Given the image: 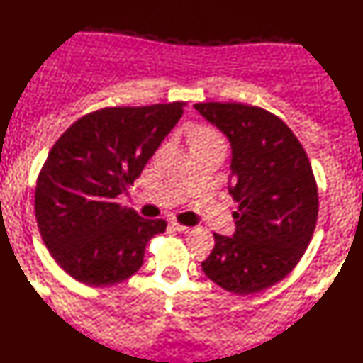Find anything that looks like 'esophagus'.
Segmentation results:
<instances>
[{
    "label": "esophagus",
    "mask_w": 363,
    "mask_h": 363,
    "mask_svg": "<svg viewBox=\"0 0 363 363\" xmlns=\"http://www.w3.org/2000/svg\"><path fill=\"white\" fill-rule=\"evenodd\" d=\"M172 228L176 229V231L182 233V235H189L192 229L189 226H184V224H179V223H172Z\"/></svg>",
    "instance_id": "34e87169"
}]
</instances>
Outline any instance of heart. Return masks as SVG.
<instances>
[{
	"instance_id": "1",
	"label": "heart",
	"mask_w": 363,
	"mask_h": 363,
	"mask_svg": "<svg viewBox=\"0 0 363 363\" xmlns=\"http://www.w3.org/2000/svg\"><path fill=\"white\" fill-rule=\"evenodd\" d=\"M204 144H224V142L221 139V135H219L216 130H213V128H208V127L196 128V130L192 132V147H196V145H204Z\"/></svg>"
}]
</instances>
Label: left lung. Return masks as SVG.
<instances>
[{
    "label": "left lung",
    "instance_id": "1",
    "mask_svg": "<svg viewBox=\"0 0 363 363\" xmlns=\"http://www.w3.org/2000/svg\"><path fill=\"white\" fill-rule=\"evenodd\" d=\"M194 108L231 144L229 194L236 231L214 233L203 272L223 290L251 295L286 277L305 255L318 218V189L300 140L281 118L245 104Z\"/></svg>",
    "mask_w": 363,
    "mask_h": 363
}]
</instances>
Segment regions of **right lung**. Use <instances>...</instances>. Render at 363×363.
I'll list each match as a JSON object with an SVG mask.
<instances>
[{
    "instance_id": "obj_1",
    "label": "right lung",
    "mask_w": 363,
    "mask_h": 363,
    "mask_svg": "<svg viewBox=\"0 0 363 363\" xmlns=\"http://www.w3.org/2000/svg\"><path fill=\"white\" fill-rule=\"evenodd\" d=\"M186 102L107 107L63 132L41 167L35 189L40 235L55 261L90 286L122 283L140 269L164 219H144L117 203L140 176Z\"/></svg>"
}]
</instances>
